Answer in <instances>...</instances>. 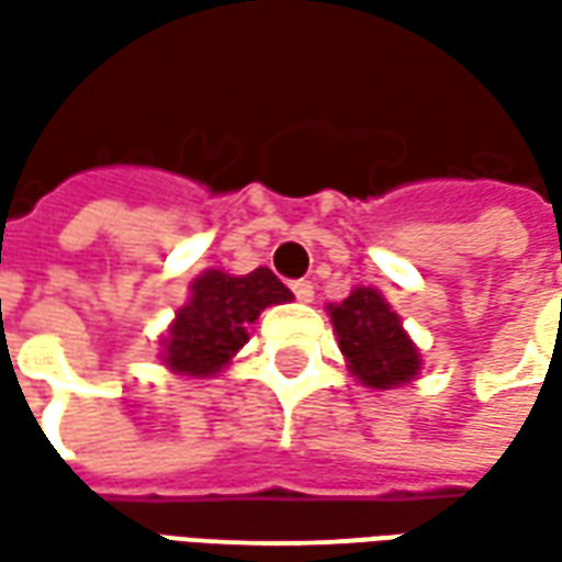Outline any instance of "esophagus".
<instances>
[{"label":"esophagus","instance_id":"1","mask_svg":"<svg viewBox=\"0 0 562 562\" xmlns=\"http://www.w3.org/2000/svg\"><path fill=\"white\" fill-rule=\"evenodd\" d=\"M290 288H293V293H296V300H300V302H312L314 300V284H312V281H293Z\"/></svg>","mask_w":562,"mask_h":562}]
</instances>
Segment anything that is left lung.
<instances>
[{
  "label": "left lung",
  "mask_w": 562,
  "mask_h": 562,
  "mask_svg": "<svg viewBox=\"0 0 562 562\" xmlns=\"http://www.w3.org/2000/svg\"><path fill=\"white\" fill-rule=\"evenodd\" d=\"M326 314L348 372L363 387L393 390L420 375V348L375 288H353L341 302H329Z\"/></svg>",
  "instance_id": "8db88e82"
}]
</instances>
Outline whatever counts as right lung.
<instances>
[{
	"label": "right lung",
	"instance_id": "obj_1",
	"mask_svg": "<svg viewBox=\"0 0 562 562\" xmlns=\"http://www.w3.org/2000/svg\"><path fill=\"white\" fill-rule=\"evenodd\" d=\"M293 300L272 269L233 274L205 269L190 281V296L160 338V363L184 378H214L233 363L254 321L269 305Z\"/></svg>",
	"mask_w": 562,
	"mask_h": 562
}]
</instances>
